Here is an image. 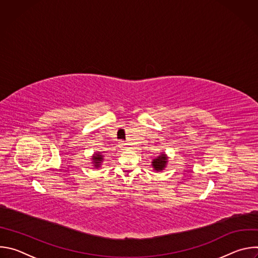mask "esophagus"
I'll return each instance as SVG.
<instances>
[{
  "label": "esophagus",
  "instance_id": "1",
  "mask_svg": "<svg viewBox=\"0 0 258 258\" xmlns=\"http://www.w3.org/2000/svg\"><path fill=\"white\" fill-rule=\"evenodd\" d=\"M120 148H121V150H125L126 147H125V144H124V143H121V144H120Z\"/></svg>",
  "mask_w": 258,
  "mask_h": 258
}]
</instances>
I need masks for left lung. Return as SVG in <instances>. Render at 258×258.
I'll list each match as a JSON object with an SVG mask.
<instances>
[{"instance_id": "obj_1", "label": "left lung", "mask_w": 258, "mask_h": 258, "mask_svg": "<svg viewBox=\"0 0 258 258\" xmlns=\"http://www.w3.org/2000/svg\"><path fill=\"white\" fill-rule=\"evenodd\" d=\"M166 163H167V156L164 153H161L159 156L153 159L152 166L156 171H160V170H163Z\"/></svg>"}]
</instances>
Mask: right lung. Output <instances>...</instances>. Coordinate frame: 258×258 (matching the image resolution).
<instances>
[{"label": "right lung", "instance_id": "right-lung-1", "mask_svg": "<svg viewBox=\"0 0 258 258\" xmlns=\"http://www.w3.org/2000/svg\"><path fill=\"white\" fill-rule=\"evenodd\" d=\"M92 159H93V163L95 164V167H100L101 162L103 160V156L101 155V153H96V154H94Z\"/></svg>", "mask_w": 258, "mask_h": 258}]
</instances>
